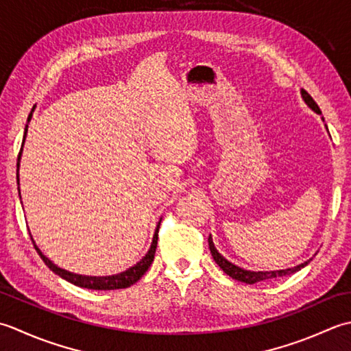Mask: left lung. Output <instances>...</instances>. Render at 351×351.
<instances>
[{
  "instance_id": "8db88e82",
  "label": "left lung",
  "mask_w": 351,
  "mask_h": 351,
  "mask_svg": "<svg viewBox=\"0 0 351 351\" xmlns=\"http://www.w3.org/2000/svg\"><path fill=\"white\" fill-rule=\"evenodd\" d=\"M302 97L304 99V103L311 107V109L313 112L317 113H321L318 104L315 103V99H313L309 94L304 89H302ZM324 121V119H323ZM327 128V125H326ZM209 248H210V253H212V257L213 261H215L218 263V267L224 271V273L227 276H230L232 278H234V280L238 282H244V283H248V285H253V283H257V282H262V280H269V278H276V277H283V276H289V274H294L297 273V271H300L302 268H304L307 263H309L312 259L306 261L304 263H302V265H297L294 268H286V269H278V271H248V269H244V268H239L233 265L232 262H228L224 256H221L218 253V250L215 248V245H213V241H212V236H209Z\"/></svg>"
}]
</instances>
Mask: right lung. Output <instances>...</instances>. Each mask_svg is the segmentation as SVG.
<instances>
[{"label": "right lung", "instance_id": "1", "mask_svg": "<svg viewBox=\"0 0 351 351\" xmlns=\"http://www.w3.org/2000/svg\"><path fill=\"white\" fill-rule=\"evenodd\" d=\"M33 117V110L30 112V115H28V119L27 123H30V119ZM27 128H28V124L25 125V130H24V141H25V136H27ZM23 147H24V142L23 145H21V152L18 154V163H16V168H18V174H16V180H18V184H19V162H21V154H23ZM19 191V188H18ZM19 197H21V192H19ZM160 226V223H159ZM159 226L156 227V232H154V236H153V242H152V247H149V250L147 252V254L142 257V259L136 263V265L130 267L128 269L123 271V273L119 274H113V276H104V277H97V276H82V274H74V273H69V271L63 269V268H59L56 265V263H53L51 261L48 259V257L40 252V250L38 248V245L34 244L33 241V245L36 248V252L39 253L40 259L45 262V265L53 271V273H56L57 276H60L62 278H65L66 282L73 283L75 286H80V288H86V289H98V291H110V289H124V288H128V286H132L133 283H136L139 280V278L144 276L147 273V269L149 268V265H152L153 261H154V253H156V248H157V233H159ZM32 236V234H30Z\"/></svg>", "mask_w": 351, "mask_h": 351}]
</instances>
